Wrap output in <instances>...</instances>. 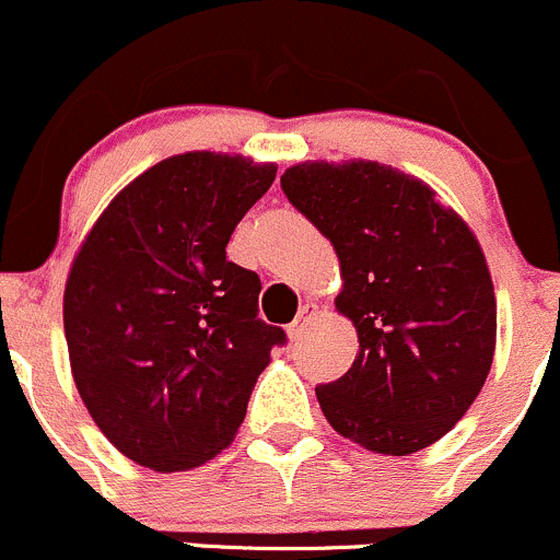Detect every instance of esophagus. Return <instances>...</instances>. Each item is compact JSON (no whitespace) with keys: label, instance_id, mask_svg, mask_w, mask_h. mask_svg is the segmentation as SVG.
Segmentation results:
<instances>
[{"label":"esophagus","instance_id":"obj_1","mask_svg":"<svg viewBox=\"0 0 560 560\" xmlns=\"http://www.w3.org/2000/svg\"><path fill=\"white\" fill-rule=\"evenodd\" d=\"M316 314H319V305H316V303H305L303 308H300L298 319L290 325V338H303V335L308 332L311 322L316 319Z\"/></svg>","mask_w":560,"mask_h":560}]
</instances>
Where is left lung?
<instances>
[{"label":"left lung","mask_w":560,"mask_h":560,"mask_svg":"<svg viewBox=\"0 0 560 560\" xmlns=\"http://www.w3.org/2000/svg\"><path fill=\"white\" fill-rule=\"evenodd\" d=\"M281 190L340 260L335 308L357 327L349 373L316 386L329 427L384 456L448 434L497 349V298L467 222L416 176L375 161H305Z\"/></svg>","instance_id":"left-lung-1"}]
</instances>
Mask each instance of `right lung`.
<instances>
[{"mask_svg": "<svg viewBox=\"0 0 560 560\" xmlns=\"http://www.w3.org/2000/svg\"><path fill=\"white\" fill-rule=\"evenodd\" d=\"M276 163L166 158L122 187L82 241L63 290L69 364L88 413L131 462L201 467L233 443L284 329L257 319L260 276L228 241Z\"/></svg>", "mask_w": 560, "mask_h": 560, "instance_id": "1", "label": "right lung"}]
</instances>
